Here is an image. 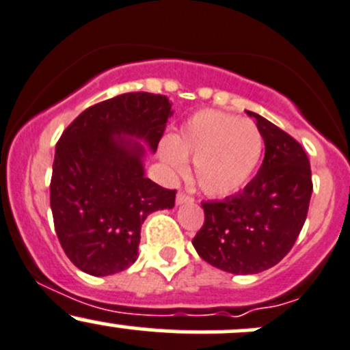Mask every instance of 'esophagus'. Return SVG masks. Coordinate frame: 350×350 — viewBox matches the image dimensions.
Listing matches in <instances>:
<instances>
[{
  "label": "esophagus",
  "mask_w": 350,
  "mask_h": 350,
  "mask_svg": "<svg viewBox=\"0 0 350 350\" xmlns=\"http://www.w3.org/2000/svg\"><path fill=\"white\" fill-rule=\"evenodd\" d=\"M193 201H195V198H191L183 191L178 193V196H176V204H186V203H193Z\"/></svg>",
  "instance_id": "esophagus-1"
}]
</instances>
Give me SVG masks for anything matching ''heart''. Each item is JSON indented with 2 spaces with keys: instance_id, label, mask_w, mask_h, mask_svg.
I'll return each instance as SVG.
<instances>
[{
  "instance_id": "1",
  "label": "heart",
  "mask_w": 350,
  "mask_h": 350,
  "mask_svg": "<svg viewBox=\"0 0 350 350\" xmlns=\"http://www.w3.org/2000/svg\"><path fill=\"white\" fill-rule=\"evenodd\" d=\"M262 150V133L252 120L200 109L162 144L161 159L178 172L193 159L198 186L210 196H227L252 178Z\"/></svg>"
}]
</instances>
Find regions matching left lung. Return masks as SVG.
Wrapping results in <instances>:
<instances>
[{
	"label": "left lung",
	"instance_id": "obj_1",
	"mask_svg": "<svg viewBox=\"0 0 350 350\" xmlns=\"http://www.w3.org/2000/svg\"><path fill=\"white\" fill-rule=\"evenodd\" d=\"M264 139L262 165L239 195L201 203L204 224L193 239L198 256L232 274H257L291 250L308 213L312 171L303 147L254 111Z\"/></svg>",
	"mask_w": 350,
	"mask_h": 350
}]
</instances>
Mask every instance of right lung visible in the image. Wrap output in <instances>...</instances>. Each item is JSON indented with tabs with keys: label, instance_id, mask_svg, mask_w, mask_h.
<instances>
[{
	"label": "right lung",
	"instance_id": "obj_1",
	"mask_svg": "<svg viewBox=\"0 0 350 350\" xmlns=\"http://www.w3.org/2000/svg\"><path fill=\"white\" fill-rule=\"evenodd\" d=\"M172 113L167 96L125 93L84 109L59 139L51 208L66 256L84 273L129 269L146 218L174 206L176 191L146 178L144 167Z\"/></svg>",
	"mask_w": 350,
	"mask_h": 350
}]
</instances>
